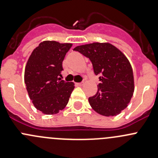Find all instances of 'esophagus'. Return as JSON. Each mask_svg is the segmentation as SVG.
<instances>
[{"label": "esophagus", "instance_id": "obj_1", "mask_svg": "<svg viewBox=\"0 0 158 158\" xmlns=\"http://www.w3.org/2000/svg\"><path fill=\"white\" fill-rule=\"evenodd\" d=\"M76 85H77V86H82V85H83V82H77V83H76Z\"/></svg>", "mask_w": 158, "mask_h": 158}]
</instances>
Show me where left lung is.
I'll list each match as a JSON object with an SVG mask.
<instances>
[{"instance_id": "left-lung-1", "label": "left lung", "mask_w": 158, "mask_h": 158, "mask_svg": "<svg viewBox=\"0 0 158 158\" xmlns=\"http://www.w3.org/2000/svg\"><path fill=\"white\" fill-rule=\"evenodd\" d=\"M91 60L100 83L89 102L102 115L116 116L127 108L135 90L132 67L125 54L109 43H92L75 47Z\"/></svg>"}]
</instances>
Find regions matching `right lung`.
Wrapping results in <instances>:
<instances>
[{
    "mask_svg": "<svg viewBox=\"0 0 158 158\" xmlns=\"http://www.w3.org/2000/svg\"><path fill=\"white\" fill-rule=\"evenodd\" d=\"M73 44L46 40L32 52L27 63L24 82L33 106L46 114H57L69 102L74 83L60 80L63 61Z\"/></svg>",
    "mask_w": 158,
    "mask_h": 158,
    "instance_id": "add662e5",
    "label": "right lung"
}]
</instances>
